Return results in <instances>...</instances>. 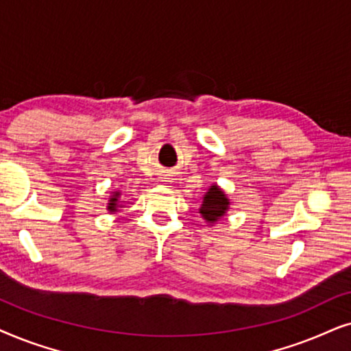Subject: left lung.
<instances>
[{
  "label": "left lung",
  "mask_w": 351,
  "mask_h": 351,
  "mask_svg": "<svg viewBox=\"0 0 351 351\" xmlns=\"http://www.w3.org/2000/svg\"><path fill=\"white\" fill-rule=\"evenodd\" d=\"M230 199L226 197V194L223 193L221 188H218L217 184L210 186V189L205 193L202 205H200L199 213L202 215L205 221L213 224L221 219L226 215L228 208H230Z\"/></svg>",
  "instance_id": "1"
}]
</instances>
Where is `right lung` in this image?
Instances as JSON below:
<instances>
[{
  "mask_svg": "<svg viewBox=\"0 0 351 351\" xmlns=\"http://www.w3.org/2000/svg\"><path fill=\"white\" fill-rule=\"evenodd\" d=\"M120 195H121V193L120 191H115L114 194L110 195L109 197V204H107V210H109L110 213H115V212H119V208L121 207V202H120Z\"/></svg>",
  "mask_w": 351,
  "mask_h": 351,
  "instance_id": "1",
  "label": "right lung"
}]
</instances>
